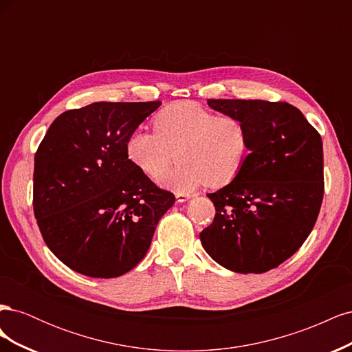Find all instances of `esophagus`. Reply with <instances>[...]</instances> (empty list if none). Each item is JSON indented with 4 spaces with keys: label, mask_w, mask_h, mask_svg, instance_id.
Wrapping results in <instances>:
<instances>
[{
    "label": "esophagus",
    "mask_w": 352,
    "mask_h": 352,
    "mask_svg": "<svg viewBox=\"0 0 352 352\" xmlns=\"http://www.w3.org/2000/svg\"><path fill=\"white\" fill-rule=\"evenodd\" d=\"M190 198V195H188V194H180V192H177L176 194V199H177V202H185L186 199H189Z\"/></svg>",
    "instance_id": "obj_1"
}]
</instances>
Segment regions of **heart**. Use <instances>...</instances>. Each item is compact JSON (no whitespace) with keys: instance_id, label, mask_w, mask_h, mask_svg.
Listing matches in <instances>:
<instances>
[{"instance_id":"1","label":"heart","mask_w":352,"mask_h":352,"mask_svg":"<svg viewBox=\"0 0 352 352\" xmlns=\"http://www.w3.org/2000/svg\"><path fill=\"white\" fill-rule=\"evenodd\" d=\"M154 132L133 131L126 141L132 164L153 180H160L176 157L180 164L166 177L179 192L201 185L226 186L235 180L251 154V132L243 119L216 114L194 101H179L160 110Z\"/></svg>"}]
</instances>
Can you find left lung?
Segmentation results:
<instances>
[{
    "mask_svg": "<svg viewBox=\"0 0 352 352\" xmlns=\"http://www.w3.org/2000/svg\"><path fill=\"white\" fill-rule=\"evenodd\" d=\"M207 102L245 120L251 154L233 182L207 195L216 216L199 233L202 247L232 272H269L300 250L316 225L324 194L322 136L283 101Z\"/></svg>",
    "mask_w": 352,
    "mask_h": 352,
    "instance_id": "left-lung-1",
    "label": "left lung"
}]
</instances>
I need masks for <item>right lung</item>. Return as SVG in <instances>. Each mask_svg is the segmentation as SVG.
I'll list each match as a JSON object with an SVG mask.
<instances>
[{
  "mask_svg": "<svg viewBox=\"0 0 352 352\" xmlns=\"http://www.w3.org/2000/svg\"><path fill=\"white\" fill-rule=\"evenodd\" d=\"M162 102H94L51 123L35 154L34 212L67 267L111 279L150 248L175 195L132 164L126 141Z\"/></svg>",
  "mask_w": 352,
  "mask_h": 352,
  "instance_id": "1",
  "label": "right lung"
}]
</instances>
